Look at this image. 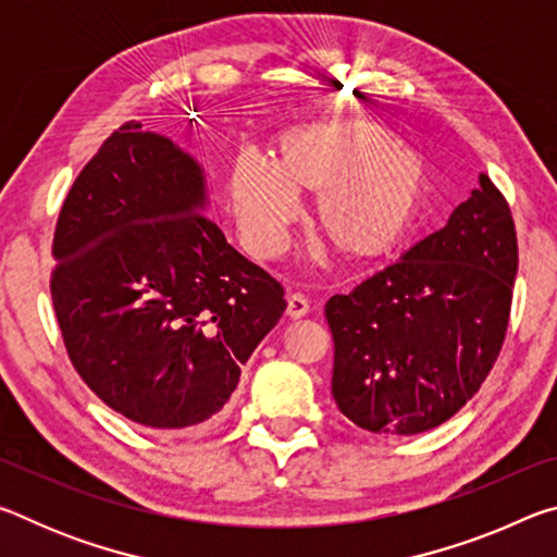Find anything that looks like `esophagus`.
Returning <instances> with one entry per match:
<instances>
[{"label": "esophagus", "instance_id": "esophagus-1", "mask_svg": "<svg viewBox=\"0 0 557 557\" xmlns=\"http://www.w3.org/2000/svg\"><path fill=\"white\" fill-rule=\"evenodd\" d=\"M309 314V301L305 299V295H299V292H295V295L287 297V317L289 319H301Z\"/></svg>", "mask_w": 557, "mask_h": 557}]
</instances>
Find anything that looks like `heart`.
Segmentation results:
<instances>
[{"mask_svg": "<svg viewBox=\"0 0 557 557\" xmlns=\"http://www.w3.org/2000/svg\"><path fill=\"white\" fill-rule=\"evenodd\" d=\"M428 159L381 122L314 120L272 139L270 164L240 154L228 196L243 243L256 258L285 250L299 219L297 194L314 196L312 225L354 265L398 252L428 211Z\"/></svg>", "mask_w": 557, "mask_h": 557, "instance_id": "1", "label": "heart"}]
</instances>
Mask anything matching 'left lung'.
Here are the masks:
<instances>
[{
    "label": "left lung",
    "instance_id": "8db88e82",
    "mask_svg": "<svg viewBox=\"0 0 557 557\" xmlns=\"http://www.w3.org/2000/svg\"><path fill=\"white\" fill-rule=\"evenodd\" d=\"M516 270L511 211L482 174L445 228L326 301L338 410L379 435L447 422L502 351Z\"/></svg>",
    "mask_w": 557,
    "mask_h": 557
}]
</instances>
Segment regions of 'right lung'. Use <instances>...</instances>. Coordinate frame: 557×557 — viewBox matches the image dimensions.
Listing matches in <instances>:
<instances>
[{"label":"right lung","mask_w":557,"mask_h":557,"mask_svg":"<svg viewBox=\"0 0 557 557\" xmlns=\"http://www.w3.org/2000/svg\"><path fill=\"white\" fill-rule=\"evenodd\" d=\"M209 209L199 159L127 122L75 178L55 225L51 297L75 371L149 430L219 420L287 307Z\"/></svg>","instance_id":"1"}]
</instances>
